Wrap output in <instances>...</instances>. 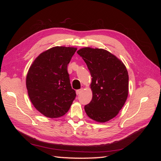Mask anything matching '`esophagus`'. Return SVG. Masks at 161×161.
<instances>
[{
	"instance_id": "obj_1",
	"label": "esophagus",
	"mask_w": 161,
	"mask_h": 161,
	"mask_svg": "<svg viewBox=\"0 0 161 161\" xmlns=\"http://www.w3.org/2000/svg\"><path fill=\"white\" fill-rule=\"evenodd\" d=\"M82 89H79V90H77V91H76V95H79V94H80V93H81V92H82Z\"/></svg>"
}]
</instances>
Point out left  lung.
Segmentation results:
<instances>
[{"label": "left lung", "mask_w": 161, "mask_h": 161, "mask_svg": "<svg viewBox=\"0 0 161 161\" xmlns=\"http://www.w3.org/2000/svg\"><path fill=\"white\" fill-rule=\"evenodd\" d=\"M77 53L85 62L92 78V98L85 106L86 114L98 122L118 114L128 95V73L118 58L99 48L84 47Z\"/></svg>", "instance_id": "1"}]
</instances>
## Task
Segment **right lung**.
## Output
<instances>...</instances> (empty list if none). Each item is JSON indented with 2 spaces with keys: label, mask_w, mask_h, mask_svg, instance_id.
<instances>
[{
  "label": "right lung",
  "mask_w": 161,
  "mask_h": 161,
  "mask_svg": "<svg viewBox=\"0 0 161 161\" xmlns=\"http://www.w3.org/2000/svg\"><path fill=\"white\" fill-rule=\"evenodd\" d=\"M76 51L75 47H52L39 55L29 69V97L36 109L47 118L64 115L76 96L67 71Z\"/></svg>",
  "instance_id": "add662e5"
}]
</instances>
